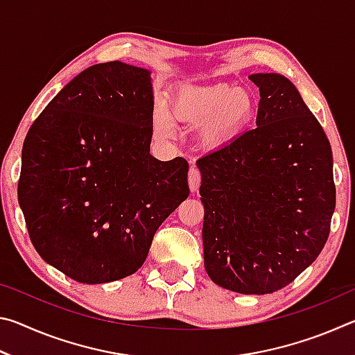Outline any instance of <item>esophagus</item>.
Returning a JSON list of instances; mask_svg holds the SVG:
<instances>
[{"label":"esophagus","instance_id":"esophagus-1","mask_svg":"<svg viewBox=\"0 0 355 355\" xmlns=\"http://www.w3.org/2000/svg\"><path fill=\"white\" fill-rule=\"evenodd\" d=\"M188 183H189L191 192H196L197 189H199V184H200V172H199V169H196V167H191L189 173H188Z\"/></svg>","mask_w":355,"mask_h":355}]
</instances>
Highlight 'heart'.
Masks as SVG:
<instances>
[{
  "instance_id": "b5f03b06",
  "label": "heart",
  "mask_w": 355,
  "mask_h": 355,
  "mask_svg": "<svg viewBox=\"0 0 355 355\" xmlns=\"http://www.w3.org/2000/svg\"><path fill=\"white\" fill-rule=\"evenodd\" d=\"M255 112V98L248 89H235L230 84L188 86L177 91L171 101L174 119L199 127L200 144L208 150L228 146L248 128ZM163 105L153 111V131L169 137L175 123Z\"/></svg>"
}]
</instances>
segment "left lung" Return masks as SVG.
Instances as JSON below:
<instances>
[{"mask_svg":"<svg viewBox=\"0 0 355 355\" xmlns=\"http://www.w3.org/2000/svg\"><path fill=\"white\" fill-rule=\"evenodd\" d=\"M257 128L197 161L203 260L216 285L241 294L285 288L321 254L335 209L326 133L296 86L254 73Z\"/></svg>","mask_w":355,"mask_h":355,"instance_id":"left-lung-1","label":"left lung"}]
</instances>
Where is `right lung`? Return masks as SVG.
<instances>
[{
	"mask_svg": "<svg viewBox=\"0 0 355 355\" xmlns=\"http://www.w3.org/2000/svg\"><path fill=\"white\" fill-rule=\"evenodd\" d=\"M150 70L95 64L29 128L19 203L37 254L80 284L135 274L167 216L188 199L184 158L150 155Z\"/></svg>",
	"mask_w": 355,
	"mask_h": 355,
	"instance_id": "1",
	"label": "right lung"
}]
</instances>
